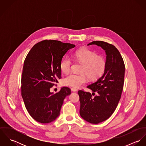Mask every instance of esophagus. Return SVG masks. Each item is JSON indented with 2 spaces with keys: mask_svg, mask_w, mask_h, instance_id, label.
Returning <instances> with one entry per match:
<instances>
[{
  "mask_svg": "<svg viewBox=\"0 0 146 146\" xmlns=\"http://www.w3.org/2000/svg\"><path fill=\"white\" fill-rule=\"evenodd\" d=\"M71 91H72V92H77V90H78V89H76V88H72L71 89Z\"/></svg>",
  "mask_w": 146,
  "mask_h": 146,
  "instance_id": "34e87169",
  "label": "esophagus"
}]
</instances>
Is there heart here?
Masks as SVG:
<instances>
[{
  "mask_svg": "<svg viewBox=\"0 0 146 146\" xmlns=\"http://www.w3.org/2000/svg\"><path fill=\"white\" fill-rule=\"evenodd\" d=\"M74 57L83 64L80 72L74 73L67 75L63 80L64 85L78 88L86 82V76L92 80H94L101 77L104 73L106 67V61L103 57L87 48H83L77 50L74 54ZM71 60L69 57H65L61 61L60 67L61 71L68 73L70 70Z\"/></svg>",
  "mask_w": 146,
  "mask_h": 146,
  "instance_id": "b5f03b06",
  "label": "heart"
}]
</instances>
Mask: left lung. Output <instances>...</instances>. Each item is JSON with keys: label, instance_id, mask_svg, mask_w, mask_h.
Wrapping results in <instances>:
<instances>
[{"label": "left lung", "instance_id": "1", "mask_svg": "<svg viewBox=\"0 0 146 146\" xmlns=\"http://www.w3.org/2000/svg\"><path fill=\"white\" fill-rule=\"evenodd\" d=\"M90 45L100 46L105 51L106 67L102 76L87 86L92 91V94L80 90L78 94L81 117L87 122L97 124L108 119L119 104L123 89L125 64L119 51L114 45L102 41H94L88 44Z\"/></svg>", "mask_w": 146, "mask_h": 146}]
</instances>
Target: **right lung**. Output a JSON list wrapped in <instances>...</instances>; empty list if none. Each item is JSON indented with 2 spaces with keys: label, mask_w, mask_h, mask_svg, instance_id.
<instances>
[{
  "label": "right lung",
  "mask_w": 146,
  "mask_h": 146,
  "mask_svg": "<svg viewBox=\"0 0 146 146\" xmlns=\"http://www.w3.org/2000/svg\"><path fill=\"white\" fill-rule=\"evenodd\" d=\"M75 46L70 43L45 40L33 46L23 63L21 94L30 116L42 124L54 121L60 114L64 99L71 94L64 86L54 94L50 88L61 78L60 64L63 56Z\"/></svg>",
  "instance_id": "add662e5"
}]
</instances>
